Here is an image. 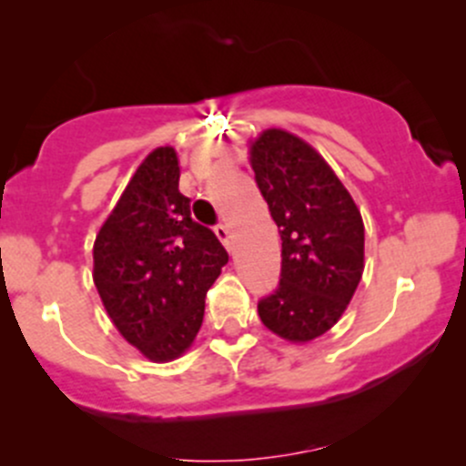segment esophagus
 <instances>
[{"instance_id":"esophagus-1","label":"esophagus","mask_w":466,"mask_h":466,"mask_svg":"<svg viewBox=\"0 0 466 466\" xmlns=\"http://www.w3.org/2000/svg\"><path fill=\"white\" fill-rule=\"evenodd\" d=\"M214 234H216V238H218V241L228 248V250H232V237H229L228 225H216Z\"/></svg>"}]
</instances>
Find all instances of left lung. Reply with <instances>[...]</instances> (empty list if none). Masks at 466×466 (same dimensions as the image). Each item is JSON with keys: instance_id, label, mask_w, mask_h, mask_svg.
Here are the masks:
<instances>
[{"instance_id": "1", "label": "left lung", "mask_w": 466, "mask_h": 466, "mask_svg": "<svg viewBox=\"0 0 466 466\" xmlns=\"http://www.w3.org/2000/svg\"><path fill=\"white\" fill-rule=\"evenodd\" d=\"M250 167L281 238V279L259 318L281 340L307 345L354 298L365 268L360 209L327 159L298 135L263 130L248 144Z\"/></svg>"}]
</instances>
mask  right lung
<instances>
[{
  "label": "right lung",
  "instance_id": "right-lung-1",
  "mask_svg": "<svg viewBox=\"0 0 466 466\" xmlns=\"http://www.w3.org/2000/svg\"><path fill=\"white\" fill-rule=\"evenodd\" d=\"M173 146L133 173L94 241V286L116 331L144 359L171 363L200 331L205 295L228 263L211 229L191 218Z\"/></svg>",
  "mask_w": 466,
  "mask_h": 466
}]
</instances>
